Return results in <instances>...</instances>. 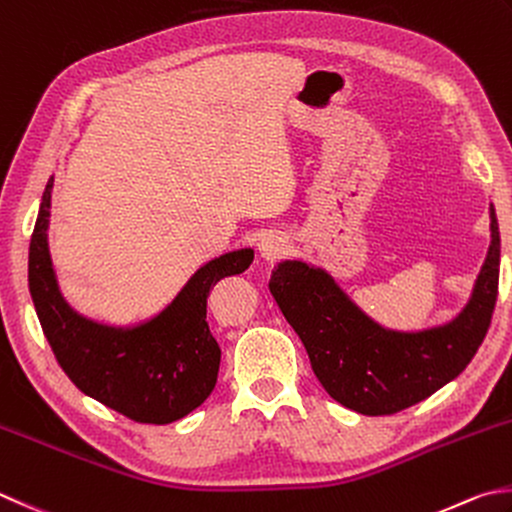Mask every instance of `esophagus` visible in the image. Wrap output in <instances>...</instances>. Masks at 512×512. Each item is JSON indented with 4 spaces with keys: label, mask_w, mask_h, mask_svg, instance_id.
Returning <instances> with one entry per match:
<instances>
[{
    "label": "esophagus",
    "mask_w": 512,
    "mask_h": 512,
    "mask_svg": "<svg viewBox=\"0 0 512 512\" xmlns=\"http://www.w3.org/2000/svg\"><path fill=\"white\" fill-rule=\"evenodd\" d=\"M289 249V240L278 234V231H269V234H265L263 238H260L258 243V252H260V258L267 260V263H276V260H281Z\"/></svg>",
    "instance_id": "34e87169"
}]
</instances>
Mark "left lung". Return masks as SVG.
Returning <instances> with one entry per match:
<instances>
[{"label": "left lung", "instance_id": "8db88e82", "mask_svg": "<svg viewBox=\"0 0 512 512\" xmlns=\"http://www.w3.org/2000/svg\"><path fill=\"white\" fill-rule=\"evenodd\" d=\"M486 263L455 321L423 332H392L365 316L334 278L301 260H285L269 278L287 323L334 401L381 417L428 399L466 370L490 327L499 287V225L490 209Z\"/></svg>", "mask_w": 512, "mask_h": 512}]
</instances>
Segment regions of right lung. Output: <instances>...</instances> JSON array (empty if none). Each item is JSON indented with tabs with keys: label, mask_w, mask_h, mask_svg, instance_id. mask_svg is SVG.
I'll use <instances>...</instances> for the list:
<instances>
[{
	"label": "right lung",
	"mask_w": 512,
	"mask_h": 512,
	"mask_svg": "<svg viewBox=\"0 0 512 512\" xmlns=\"http://www.w3.org/2000/svg\"><path fill=\"white\" fill-rule=\"evenodd\" d=\"M53 178L44 189L28 249V289L37 318L60 368L106 408L138 423L187 417L214 390L220 347L209 332L207 296L218 281L243 274L252 249L209 260L189 278L173 303L136 327H111L73 312L57 289L48 254Z\"/></svg>",
	"instance_id": "1"
}]
</instances>
